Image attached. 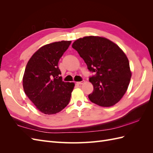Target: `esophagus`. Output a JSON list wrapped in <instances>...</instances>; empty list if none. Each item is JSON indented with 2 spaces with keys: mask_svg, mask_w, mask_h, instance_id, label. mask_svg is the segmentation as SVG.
Masks as SVG:
<instances>
[{
  "mask_svg": "<svg viewBox=\"0 0 153 153\" xmlns=\"http://www.w3.org/2000/svg\"><path fill=\"white\" fill-rule=\"evenodd\" d=\"M77 84L78 85H80V84H83L84 83V80H82V81H80V82H76Z\"/></svg>",
  "mask_w": 153,
  "mask_h": 153,
  "instance_id": "34e87169",
  "label": "esophagus"
}]
</instances>
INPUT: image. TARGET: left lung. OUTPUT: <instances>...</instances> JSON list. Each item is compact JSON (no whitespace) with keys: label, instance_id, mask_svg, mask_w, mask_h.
Returning <instances> with one entry per match:
<instances>
[{"label":"left lung","instance_id":"obj_1","mask_svg":"<svg viewBox=\"0 0 153 153\" xmlns=\"http://www.w3.org/2000/svg\"><path fill=\"white\" fill-rule=\"evenodd\" d=\"M72 47L84 59L87 68L96 74L89 77L94 90L88 97L104 107L114 105L126 92L131 73L126 55L109 39L86 36L76 40Z\"/></svg>","mask_w":153,"mask_h":153}]
</instances>
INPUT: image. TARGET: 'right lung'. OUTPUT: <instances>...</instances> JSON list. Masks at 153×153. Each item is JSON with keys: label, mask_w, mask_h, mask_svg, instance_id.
Returning a JSON list of instances; mask_svg holds the SVG:
<instances>
[{"label": "right lung", "mask_w": 153, "mask_h": 153, "mask_svg": "<svg viewBox=\"0 0 153 153\" xmlns=\"http://www.w3.org/2000/svg\"><path fill=\"white\" fill-rule=\"evenodd\" d=\"M71 43L62 41L43 46L26 66L23 78L25 93L43 114L58 113L70 101L75 84L62 81L58 62Z\"/></svg>", "instance_id": "add662e5"}]
</instances>
